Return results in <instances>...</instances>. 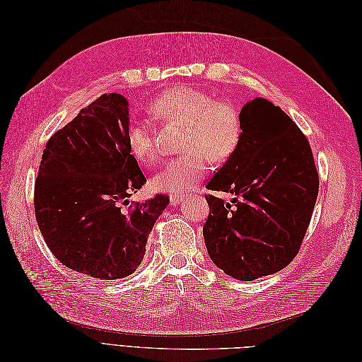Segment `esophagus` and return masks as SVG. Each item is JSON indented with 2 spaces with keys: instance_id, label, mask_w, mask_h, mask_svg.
I'll list each match as a JSON object with an SVG mask.
<instances>
[{
  "instance_id": "obj_1",
  "label": "esophagus",
  "mask_w": 362,
  "mask_h": 362,
  "mask_svg": "<svg viewBox=\"0 0 362 362\" xmlns=\"http://www.w3.org/2000/svg\"><path fill=\"white\" fill-rule=\"evenodd\" d=\"M182 199H185L184 194H172V196H170V204H172V205H177V204H180Z\"/></svg>"
}]
</instances>
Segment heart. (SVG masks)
Returning <instances> with one entry per match:
<instances>
[{
    "mask_svg": "<svg viewBox=\"0 0 362 362\" xmlns=\"http://www.w3.org/2000/svg\"><path fill=\"white\" fill-rule=\"evenodd\" d=\"M151 115L168 125L185 127L181 149L184 157L164 164L154 177V187L170 193H185L208 172V160L222 164L231 158L243 137L237 107L201 89L178 86L163 92L149 107ZM129 152L139 161L158 160L156 136L144 122H133L127 131Z\"/></svg>",
    "mask_w": 362,
    "mask_h": 362,
    "instance_id": "heart-1",
    "label": "heart"
}]
</instances>
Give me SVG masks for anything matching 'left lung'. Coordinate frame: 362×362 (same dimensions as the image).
<instances>
[{
  "label": "left lung",
  "instance_id": "obj_1",
  "mask_svg": "<svg viewBox=\"0 0 362 362\" xmlns=\"http://www.w3.org/2000/svg\"><path fill=\"white\" fill-rule=\"evenodd\" d=\"M243 137L206 189L233 193L234 206L205 194L204 240L214 264L238 281L287 267L310 226L319 173L310 141L281 107L255 98L240 110Z\"/></svg>",
  "mask_w": 362,
  "mask_h": 362
}]
</instances>
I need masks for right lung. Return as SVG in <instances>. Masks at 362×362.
Returning <instances> with one entry per match:
<instances>
[{"label": "right lung", "instance_id": "obj_1", "mask_svg": "<svg viewBox=\"0 0 362 362\" xmlns=\"http://www.w3.org/2000/svg\"><path fill=\"white\" fill-rule=\"evenodd\" d=\"M128 100L104 93L47 141L35 184L40 233L62 264L98 279L136 272L169 196L128 202L146 182L129 152ZM129 204V207L126 205Z\"/></svg>", "mask_w": 362, "mask_h": 362}]
</instances>
